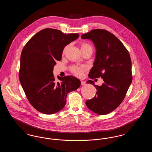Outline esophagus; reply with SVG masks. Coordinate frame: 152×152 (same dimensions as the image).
<instances>
[{"label": "esophagus", "instance_id": "1", "mask_svg": "<svg viewBox=\"0 0 152 152\" xmlns=\"http://www.w3.org/2000/svg\"><path fill=\"white\" fill-rule=\"evenodd\" d=\"M85 84H86V81H83V80H81V86H84Z\"/></svg>", "mask_w": 152, "mask_h": 152}]
</instances>
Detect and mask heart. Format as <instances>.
<instances>
[{
	"mask_svg": "<svg viewBox=\"0 0 152 152\" xmlns=\"http://www.w3.org/2000/svg\"><path fill=\"white\" fill-rule=\"evenodd\" d=\"M80 48L81 51H84V50H91L92 51H93V47L92 46V45L91 44L88 43L87 42H82L80 43ZM68 45L65 46L63 50V52H65L66 50L68 49ZM88 69L86 66L85 65H81V66H76L74 65L72 66L71 68V70L72 71V72L76 75V76L78 77H81L83 72L86 71Z\"/></svg>",
	"mask_w": 152,
	"mask_h": 152,
	"instance_id": "heart-1",
	"label": "heart"
}]
</instances>
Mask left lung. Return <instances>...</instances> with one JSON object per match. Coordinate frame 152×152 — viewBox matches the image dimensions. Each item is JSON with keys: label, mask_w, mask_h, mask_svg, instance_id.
<instances>
[{"label": "left lung", "mask_w": 152, "mask_h": 152, "mask_svg": "<svg viewBox=\"0 0 152 152\" xmlns=\"http://www.w3.org/2000/svg\"><path fill=\"white\" fill-rule=\"evenodd\" d=\"M81 37L91 40L96 50L89 77H100L104 81L101 86H96L91 80L87 81L96 87L97 92L86 104L95 113L108 114L120 105L132 83L130 55L119 39L105 29H93Z\"/></svg>", "instance_id": "8db88e82"}]
</instances>
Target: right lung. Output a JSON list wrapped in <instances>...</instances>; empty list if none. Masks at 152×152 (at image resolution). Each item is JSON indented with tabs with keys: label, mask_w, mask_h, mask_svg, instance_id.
<instances>
[{
	"label": "right lung",
	"mask_w": 152,
	"mask_h": 152,
	"mask_svg": "<svg viewBox=\"0 0 152 152\" xmlns=\"http://www.w3.org/2000/svg\"><path fill=\"white\" fill-rule=\"evenodd\" d=\"M79 37L61 31L45 28L27 43L20 56L19 80L30 104L39 112L54 114L63 108L68 94L79 88V79L72 76L60 77L53 74L56 60H60L65 46Z\"/></svg>",
	"instance_id": "1"
}]
</instances>
